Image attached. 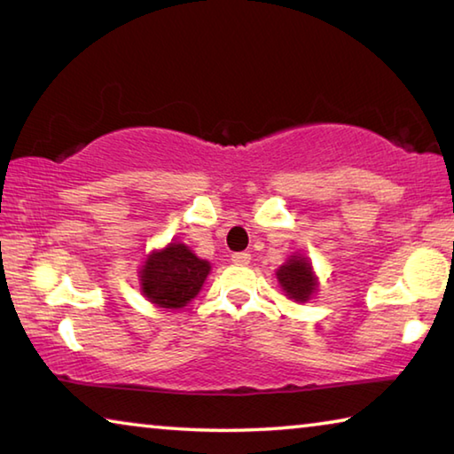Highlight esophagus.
I'll use <instances>...</instances> for the list:
<instances>
[{
  "label": "esophagus",
  "mask_w": 454,
  "mask_h": 454,
  "mask_svg": "<svg viewBox=\"0 0 454 454\" xmlns=\"http://www.w3.org/2000/svg\"><path fill=\"white\" fill-rule=\"evenodd\" d=\"M250 260H252V256L248 254V252H236V254H232V262L236 266H248Z\"/></svg>",
  "instance_id": "1"
}]
</instances>
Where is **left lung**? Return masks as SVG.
Wrapping results in <instances>:
<instances>
[{
  "instance_id": "1",
  "label": "left lung",
  "mask_w": 454,
  "mask_h": 454,
  "mask_svg": "<svg viewBox=\"0 0 454 454\" xmlns=\"http://www.w3.org/2000/svg\"><path fill=\"white\" fill-rule=\"evenodd\" d=\"M276 278L284 294L298 304L309 302L318 290V278L312 270V262L298 252L288 256L286 262L276 270Z\"/></svg>"
}]
</instances>
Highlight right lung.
Returning <instances> with one entry per match:
<instances>
[{"label":"right lung","mask_w":454,"mask_h":454,"mask_svg":"<svg viewBox=\"0 0 454 454\" xmlns=\"http://www.w3.org/2000/svg\"><path fill=\"white\" fill-rule=\"evenodd\" d=\"M210 270L208 260L198 258L190 246L170 242L145 256L137 280L140 292L152 304L178 310L194 301Z\"/></svg>","instance_id":"add662e5"}]
</instances>
